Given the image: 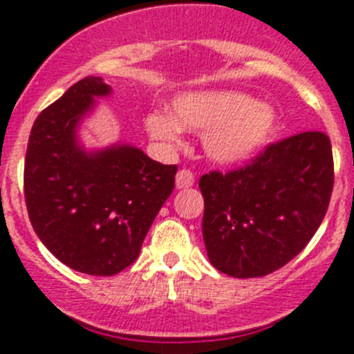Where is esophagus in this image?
<instances>
[{
	"mask_svg": "<svg viewBox=\"0 0 354 354\" xmlns=\"http://www.w3.org/2000/svg\"><path fill=\"white\" fill-rule=\"evenodd\" d=\"M195 184V175L189 170H179L177 175H175V186L179 189H184V187H192Z\"/></svg>",
	"mask_w": 354,
	"mask_h": 354,
	"instance_id": "1",
	"label": "esophagus"
}]
</instances>
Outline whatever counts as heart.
I'll return each instance as SVG.
<instances>
[{
  "label": "heart",
  "mask_w": 354,
  "mask_h": 354,
  "mask_svg": "<svg viewBox=\"0 0 354 354\" xmlns=\"http://www.w3.org/2000/svg\"><path fill=\"white\" fill-rule=\"evenodd\" d=\"M174 117L154 111L145 118L152 140L175 150L183 129L203 131L205 154L220 165H236L257 154L277 129V111L241 92L183 93L171 104Z\"/></svg>",
  "instance_id": "heart-1"
}]
</instances>
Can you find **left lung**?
Here are the masks:
<instances>
[{"label":"left lung","instance_id":"obj_1","mask_svg":"<svg viewBox=\"0 0 354 354\" xmlns=\"http://www.w3.org/2000/svg\"><path fill=\"white\" fill-rule=\"evenodd\" d=\"M205 250L234 278L266 277L292 261L317 232L333 189L331 143L306 131L266 147L237 170L200 177Z\"/></svg>","mask_w":354,"mask_h":354}]
</instances>
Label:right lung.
I'll return each instance as SVG.
<instances>
[{
  "mask_svg": "<svg viewBox=\"0 0 354 354\" xmlns=\"http://www.w3.org/2000/svg\"><path fill=\"white\" fill-rule=\"evenodd\" d=\"M109 93L102 77L72 84L37 117L24 161V198L39 239L65 266L95 277L136 261L177 174L133 145H81V122Z\"/></svg>",
  "mask_w": 354,
  "mask_h": 354,
  "instance_id": "add662e5",
  "label": "right lung"
}]
</instances>
